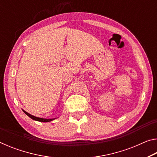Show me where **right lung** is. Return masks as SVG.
I'll use <instances>...</instances> for the list:
<instances>
[{
	"label": "right lung",
	"mask_w": 157,
	"mask_h": 157,
	"mask_svg": "<svg viewBox=\"0 0 157 157\" xmlns=\"http://www.w3.org/2000/svg\"><path fill=\"white\" fill-rule=\"evenodd\" d=\"M23 112H24L28 116L30 117V118L33 119V120H34V121H39V122H45V123H46V122L52 121L54 120V119H55V118H52V119H44V118H38V117H35V116H33V115H31V114L28 113V112H26V111H23Z\"/></svg>",
	"instance_id": "right-lung-1"
}]
</instances>
